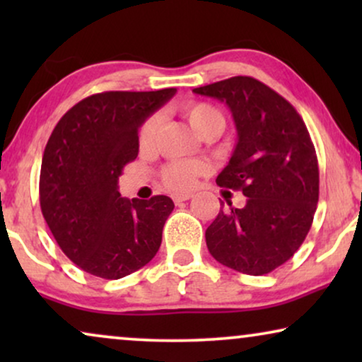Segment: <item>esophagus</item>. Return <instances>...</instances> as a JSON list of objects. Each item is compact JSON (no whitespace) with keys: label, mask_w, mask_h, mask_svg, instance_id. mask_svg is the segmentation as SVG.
I'll use <instances>...</instances> for the list:
<instances>
[{"label":"esophagus","mask_w":362,"mask_h":362,"mask_svg":"<svg viewBox=\"0 0 362 362\" xmlns=\"http://www.w3.org/2000/svg\"><path fill=\"white\" fill-rule=\"evenodd\" d=\"M191 197L192 194H189V192H187V194H173V201H175L176 204H180V202H185L187 199H191Z\"/></svg>","instance_id":"obj_1"}]
</instances>
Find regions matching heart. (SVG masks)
Returning a JSON list of instances; mask_svg holds the SVG:
<instances>
[{
  "label": "heart",
  "instance_id": "b5f03b06",
  "mask_svg": "<svg viewBox=\"0 0 362 362\" xmlns=\"http://www.w3.org/2000/svg\"><path fill=\"white\" fill-rule=\"evenodd\" d=\"M182 113L189 122L192 130L201 138H214L224 130L226 118L219 108L206 102H191L182 105ZM160 117L151 115L143 123L138 132V143L141 150H148L155 143ZM206 171V165L201 161H173L161 171V180L168 187L176 191H186L194 186L196 177Z\"/></svg>",
  "mask_w": 362,
  "mask_h": 362
}]
</instances>
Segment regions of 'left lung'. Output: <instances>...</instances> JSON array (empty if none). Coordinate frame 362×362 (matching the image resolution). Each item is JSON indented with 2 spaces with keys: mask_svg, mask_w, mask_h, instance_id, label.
<instances>
[{
  "mask_svg": "<svg viewBox=\"0 0 362 362\" xmlns=\"http://www.w3.org/2000/svg\"><path fill=\"white\" fill-rule=\"evenodd\" d=\"M192 92L229 107L237 145L216 182L247 197L240 209L222 202L206 230L207 249L232 270L269 274L293 257L313 222L320 171L310 133L293 105L254 77H230Z\"/></svg>",
  "mask_w": 362,
  "mask_h": 362,
  "instance_id": "obj_1",
  "label": "left lung"
}]
</instances>
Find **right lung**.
<instances>
[{
    "label": "right lung",
    "instance_id": "1",
    "mask_svg": "<svg viewBox=\"0 0 362 362\" xmlns=\"http://www.w3.org/2000/svg\"><path fill=\"white\" fill-rule=\"evenodd\" d=\"M175 93H95L76 103L49 138L39 180L41 211L64 254L87 274L118 280L160 249L175 204L168 196L122 197L118 176L138 156V128Z\"/></svg>",
    "mask_w": 362,
    "mask_h": 362
}]
</instances>
